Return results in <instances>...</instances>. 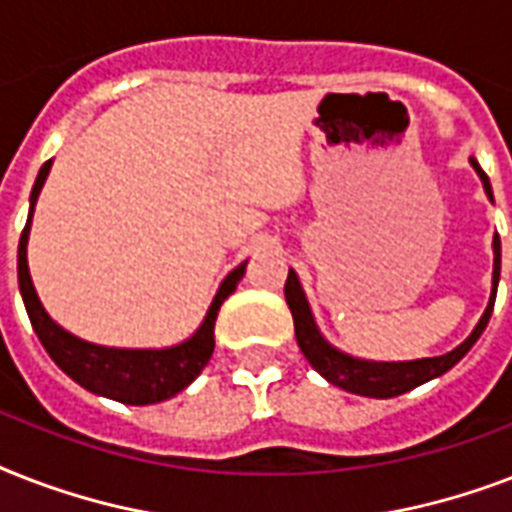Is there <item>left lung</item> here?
Returning a JSON list of instances; mask_svg holds the SVG:
<instances>
[{
  "mask_svg": "<svg viewBox=\"0 0 512 512\" xmlns=\"http://www.w3.org/2000/svg\"><path fill=\"white\" fill-rule=\"evenodd\" d=\"M470 164L473 170L478 172L481 183H484L486 196L494 201L492 185H489V177L486 172L478 167V162L470 156ZM494 273H492V297H489V305H486L484 316L476 324V329L470 332V337L462 345H457L454 350L444 353V356L436 358H417V361H364V358H353L342 350L332 348L324 337H321L316 321H313L311 305L305 300V292L297 281V273L289 268L287 284H284V297H287L289 311H292V319H295V335L297 345L303 350V356L308 358V364L327 377L332 385L348 390V393H356V396H369V398H393L401 396L406 390L417 388L422 382L433 380V377H441L444 372H449L457 361H460L465 353H468L476 340L481 337V332L486 329L489 319H492L494 297H497V284H500V236H494Z\"/></svg>",
  "mask_w": 512,
  "mask_h": 512,
  "instance_id": "obj_1",
  "label": "left lung"
}]
</instances>
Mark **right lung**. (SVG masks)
<instances>
[{
    "label": "right lung",
    "mask_w": 512,
    "mask_h": 512,
    "mask_svg": "<svg viewBox=\"0 0 512 512\" xmlns=\"http://www.w3.org/2000/svg\"><path fill=\"white\" fill-rule=\"evenodd\" d=\"M52 159L42 164V170L36 175V183L31 188V207H28V220L26 228L20 233L18 244V284H20V297L26 305L28 319L34 327L36 337L44 345V350L50 353V358L71 377L79 382L82 388L98 396L114 398L122 404L132 406H146V404H159L167 398L177 396L180 390L188 388L201 369L207 366L215 350V321L217 311L228 295H231L236 284L244 276L247 263H241L239 268H233L225 281L217 289L215 300L209 305L207 316L201 321V327L193 332L180 345L162 350H130V348H106V345H95V342L79 340L63 327H58L55 321L47 316V311L36 297L34 281L28 273V260H26V244H28V231H31V217H34L36 199L42 191L44 180L50 175Z\"/></svg>",
    "instance_id": "add662e5"
}]
</instances>
